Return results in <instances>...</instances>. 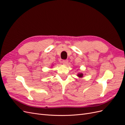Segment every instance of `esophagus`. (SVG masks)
<instances>
[{"instance_id":"34e87169","label":"esophagus","mask_w":125,"mask_h":125,"mask_svg":"<svg viewBox=\"0 0 125 125\" xmlns=\"http://www.w3.org/2000/svg\"><path fill=\"white\" fill-rule=\"evenodd\" d=\"M62 63L64 65H67L68 64V60H62Z\"/></svg>"}]
</instances>
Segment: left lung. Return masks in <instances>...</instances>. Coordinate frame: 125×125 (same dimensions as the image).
<instances>
[{
	"mask_svg": "<svg viewBox=\"0 0 125 125\" xmlns=\"http://www.w3.org/2000/svg\"><path fill=\"white\" fill-rule=\"evenodd\" d=\"M77 76L79 78H82L83 76V74L82 73H79L78 74H77Z\"/></svg>",
	"mask_w": 125,
	"mask_h": 125,
	"instance_id": "obj_1",
	"label": "left lung"
}]
</instances>
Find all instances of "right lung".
Returning a JSON list of instances; mask_svg holds the SVG:
<instances>
[{
    "label": "right lung",
    "instance_id": "right-lung-1",
    "mask_svg": "<svg viewBox=\"0 0 125 125\" xmlns=\"http://www.w3.org/2000/svg\"><path fill=\"white\" fill-rule=\"evenodd\" d=\"M52 66H53V65H52Z\"/></svg>",
    "mask_w": 125,
    "mask_h": 125
}]
</instances>
